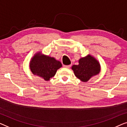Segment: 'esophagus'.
Wrapping results in <instances>:
<instances>
[{
    "label": "esophagus",
    "instance_id": "34e87169",
    "mask_svg": "<svg viewBox=\"0 0 127 127\" xmlns=\"http://www.w3.org/2000/svg\"><path fill=\"white\" fill-rule=\"evenodd\" d=\"M71 65H64V67L67 68H69V67H71Z\"/></svg>",
    "mask_w": 127,
    "mask_h": 127
}]
</instances>
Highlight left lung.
Instances as JSON below:
<instances>
[{
  "mask_svg": "<svg viewBox=\"0 0 127 127\" xmlns=\"http://www.w3.org/2000/svg\"><path fill=\"white\" fill-rule=\"evenodd\" d=\"M72 69L78 79L86 82L92 76L99 74L101 68L99 62L89 55L85 58L80 59L79 64L72 65Z\"/></svg>",
  "mask_w": 127,
  "mask_h": 127,
  "instance_id": "obj_1",
  "label": "left lung"
}]
</instances>
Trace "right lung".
I'll list each match as a JSON object with an SVG mask.
<instances>
[{
	"mask_svg": "<svg viewBox=\"0 0 127 127\" xmlns=\"http://www.w3.org/2000/svg\"><path fill=\"white\" fill-rule=\"evenodd\" d=\"M62 66L59 61L53 58L41 55L40 52L36 53L30 62V68L32 73L45 81H49L54 76L57 70Z\"/></svg>",
	"mask_w": 127,
	"mask_h": 127,
	"instance_id": "1",
	"label": "right lung"
}]
</instances>
